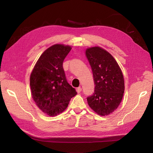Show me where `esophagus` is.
I'll return each instance as SVG.
<instances>
[{"label": "esophagus", "instance_id": "esophagus-1", "mask_svg": "<svg viewBox=\"0 0 153 153\" xmlns=\"http://www.w3.org/2000/svg\"><path fill=\"white\" fill-rule=\"evenodd\" d=\"M76 90V91H77V93H78V94H79V93L80 92V91H82V88H81L80 87H79V88H77Z\"/></svg>", "mask_w": 153, "mask_h": 153}]
</instances>
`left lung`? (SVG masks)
<instances>
[{"mask_svg": "<svg viewBox=\"0 0 153 153\" xmlns=\"http://www.w3.org/2000/svg\"><path fill=\"white\" fill-rule=\"evenodd\" d=\"M92 70L95 90L87 97L90 108L101 116L113 113L120 105L124 92V79L118 63L110 53L100 46L86 50Z\"/></svg>", "mask_w": 153, "mask_h": 153, "instance_id": "obj_1", "label": "left lung"}]
</instances>
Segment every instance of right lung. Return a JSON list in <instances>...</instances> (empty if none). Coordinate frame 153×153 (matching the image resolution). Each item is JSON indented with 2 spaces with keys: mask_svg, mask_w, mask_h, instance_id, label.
<instances>
[{
  "mask_svg": "<svg viewBox=\"0 0 153 153\" xmlns=\"http://www.w3.org/2000/svg\"><path fill=\"white\" fill-rule=\"evenodd\" d=\"M56 44L46 49L30 73L31 96L36 106L50 117L65 111L76 91L67 82L63 68L64 59L71 50Z\"/></svg>",
  "mask_w": 153,
  "mask_h": 153,
  "instance_id": "add662e5",
  "label": "right lung"
}]
</instances>
